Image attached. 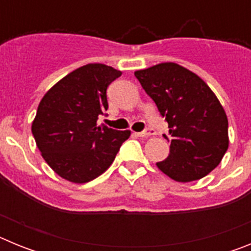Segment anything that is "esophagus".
I'll list each match as a JSON object with an SVG mask.
<instances>
[{
    "instance_id": "esophagus-1",
    "label": "esophagus",
    "mask_w": 251,
    "mask_h": 251,
    "mask_svg": "<svg viewBox=\"0 0 251 251\" xmlns=\"http://www.w3.org/2000/svg\"><path fill=\"white\" fill-rule=\"evenodd\" d=\"M137 136L138 137H142V138H147V137H151V136H154L156 134V132L152 129V128H148V129L143 130V132H139V133H136Z\"/></svg>"
}]
</instances>
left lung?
I'll use <instances>...</instances> for the list:
<instances>
[{
	"instance_id": "obj_1",
	"label": "left lung",
	"mask_w": 251,
	"mask_h": 251,
	"mask_svg": "<svg viewBox=\"0 0 251 251\" xmlns=\"http://www.w3.org/2000/svg\"><path fill=\"white\" fill-rule=\"evenodd\" d=\"M134 75L170 128L165 134L170 154L157 167L177 182L210 174L229 147L227 117L210 86L176 63L157 64Z\"/></svg>"
}]
</instances>
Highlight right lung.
Wrapping results in <instances>:
<instances>
[{
    "mask_svg": "<svg viewBox=\"0 0 251 251\" xmlns=\"http://www.w3.org/2000/svg\"><path fill=\"white\" fill-rule=\"evenodd\" d=\"M122 72L104 64H86L48 90L32 122L37 148L55 174L85 183L100 176L114 161L130 130L98 126L108 109L106 88Z\"/></svg>",
    "mask_w": 251,
    "mask_h": 251,
    "instance_id": "right-lung-1",
    "label": "right lung"
}]
</instances>
